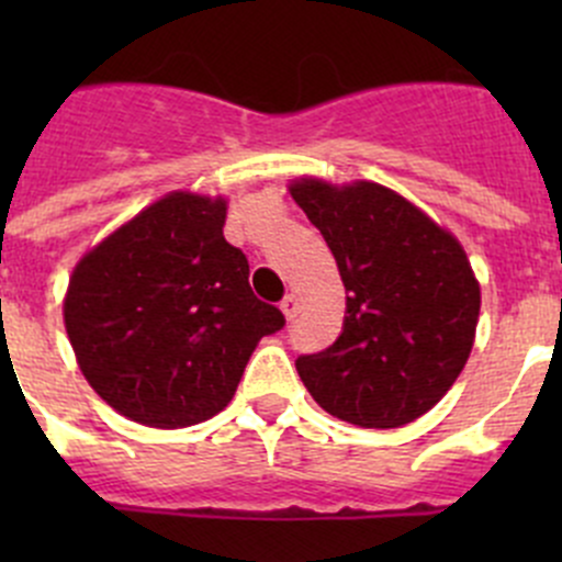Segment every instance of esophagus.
<instances>
[{
	"instance_id": "34e87169",
	"label": "esophagus",
	"mask_w": 562,
	"mask_h": 562,
	"mask_svg": "<svg viewBox=\"0 0 562 562\" xmlns=\"http://www.w3.org/2000/svg\"><path fill=\"white\" fill-rule=\"evenodd\" d=\"M280 307H282V313H285L288 321H293V317L299 315V310H302V304H299L296 293H288V296L280 302Z\"/></svg>"
}]
</instances>
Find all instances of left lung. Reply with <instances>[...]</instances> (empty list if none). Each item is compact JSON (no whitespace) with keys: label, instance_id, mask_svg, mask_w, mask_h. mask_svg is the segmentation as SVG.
Listing matches in <instances>:
<instances>
[{"label":"left lung","instance_id":"left-lung-1","mask_svg":"<svg viewBox=\"0 0 562 562\" xmlns=\"http://www.w3.org/2000/svg\"><path fill=\"white\" fill-rule=\"evenodd\" d=\"M291 195L345 282L342 334L296 359L317 405L364 429L411 424L438 405L473 348L481 291L468 255L422 209L372 181L304 179Z\"/></svg>","mask_w":562,"mask_h":562}]
</instances>
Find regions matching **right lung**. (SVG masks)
<instances>
[{"mask_svg":"<svg viewBox=\"0 0 562 562\" xmlns=\"http://www.w3.org/2000/svg\"><path fill=\"white\" fill-rule=\"evenodd\" d=\"M223 198L171 192L81 258L65 326L89 386L146 427H192L234 400L285 315L249 288Z\"/></svg>","mask_w":562,"mask_h":562,"instance_id":"add662e5","label":"right lung"}]
</instances>
